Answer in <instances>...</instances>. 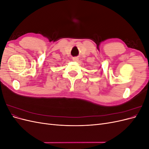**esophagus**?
Wrapping results in <instances>:
<instances>
[{
	"label": "esophagus",
	"instance_id": "obj_1",
	"mask_svg": "<svg viewBox=\"0 0 149 149\" xmlns=\"http://www.w3.org/2000/svg\"><path fill=\"white\" fill-rule=\"evenodd\" d=\"M73 61H79V58L78 56H75L73 58Z\"/></svg>",
	"mask_w": 149,
	"mask_h": 149
}]
</instances>
